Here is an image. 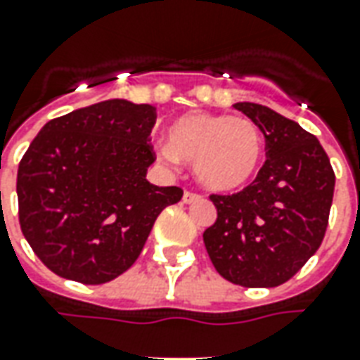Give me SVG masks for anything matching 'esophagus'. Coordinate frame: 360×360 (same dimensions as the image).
Here are the masks:
<instances>
[{
  "label": "esophagus",
  "mask_w": 360,
  "mask_h": 360,
  "mask_svg": "<svg viewBox=\"0 0 360 360\" xmlns=\"http://www.w3.org/2000/svg\"><path fill=\"white\" fill-rule=\"evenodd\" d=\"M198 200H202V195L193 193V191H185V193H183V202H185V205H193V202H198Z\"/></svg>",
  "instance_id": "obj_1"
}]
</instances>
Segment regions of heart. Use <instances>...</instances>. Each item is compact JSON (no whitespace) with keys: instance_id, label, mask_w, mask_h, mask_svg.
Here are the masks:
<instances>
[{"instance_id":"b5f03b06","label":"heart","mask_w":360,"mask_h":360,"mask_svg":"<svg viewBox=\"0 0 360 360\" xmlns=\"http://www.w3.org/2000/svg\"><path fill=\"white\" fill-rule=\"evenodd\" d=\"M263 148V134L248 117L191 112L173 122L169 142L158 152L167 163H193L205 187L228 193L253 179Z\"/></svg>"}]
</instances>
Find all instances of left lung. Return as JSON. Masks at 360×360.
Returning <instances> with one entry per match:
<instances>
[{"instance_id":"8db88e82","label":"left lung","mask_w":360,"mask_h":360,"mask_svg":"<svg viewBox=\"0 0 360 360\" xmlns=\"http://www.w3.org/2000/svg\"><path fill=\"white\" fill-rule=\"evenodd\" d=\"M265 136L267 160L233 195H210L216 222L202 233L214 269L233 285L271 288L292 278L328 230L335 173L318 138L257 103H236Z\"/></svg>"}]
</instances>
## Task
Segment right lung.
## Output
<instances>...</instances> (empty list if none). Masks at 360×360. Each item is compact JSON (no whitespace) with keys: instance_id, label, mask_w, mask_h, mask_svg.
Returning <instances> with one entry per match:
<instances>
[{"instance_id":"obj_1","label":"right lung","mask_w":360,"mask_h":360,"mask_svg":"<svg viewBox=\"0 0 360 360\" xmlns=\"http://www.w3.org/2000/svg\"><path fill=\"white\" fill-rule=\"evenodd\" d=\"M155 107L109 99L46 122L17 172L19 224L62 278L103 285L142 253L155 218L183 188L146 179Z\"/></svg>"}]
</instances>
